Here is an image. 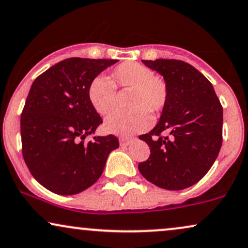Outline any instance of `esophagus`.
I'll return each mask as SVG.
<instances>
[{
  "label": "esophagus",
  "mask_w": 248,
  "mask_h": 248,
  "mask_svg": "<svg viewBox=\"0 0 248 248\" xmlns=\"http://www.w3.org/2000/svg\"><path fill=\"white\" fill-rule=\"evenodd\" d=\"M119 140H120V145L121 146H128L131 143L133 139H130V137H120Z\"/></svg>",
  "instance_id": "esophagus-1"
}]
</instances>
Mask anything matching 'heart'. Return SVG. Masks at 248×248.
Here are the masks:
<instances>
[{
	"label": "heart",
	"mask_w": 248,
	"mask_h": 248,
	"mask_svg": "<svg viewBox=\"0 0 248 248\" xmlns=\"http://www.w3.org/2000/svg\"><path fill=\"white\" fill-rule=\"evenodd\" d=\"M112 81L97 75L88 86V101L98 114L108 115L117 108V88L130 89L129 109H119L105 120L106 131L115 135H130L151 126L150 112L159 113L168 102V86L152 68L136 62H124L111 73Z\"/></svg>",
	"instance_id": "1"
}]
</instances>
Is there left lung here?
I'll return each mask as SVG.
<instances>
[{
    "label": "left lung",
    "mask_w": 248,
    "mask_h": 248,
    "mask_svg": "<svg viewBox=\"0 0 248 248\" xmlns=\"http://www.w3.org/2000/svg\"><path fill=\"white\" fill-rule=\"evenodd\" d=\"M164 77L168 102L156 126L140 135L150 146L140 174L166 190L186 189L207 174L222 145L223 108L212 83L177 59L142 61Z\"/></svg>",
    "instance_id": "obj_1"
}]
</instances>
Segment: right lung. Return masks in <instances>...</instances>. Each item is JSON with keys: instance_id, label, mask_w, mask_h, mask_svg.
Returning <instances> with one entry per match:
<instances>
[{"instance_id": "add662e5", "label": "right lung", "mask_w": 248, "mask_h": 248, "mask_svg": "<svg viewBox=\"0 0 248 248\" xmlns=\"http://www.w3.org/2000/svg\"><path fill=\"white\" fill-rule=\"evenodd\" d=\"M117 59L67 58L39 75L20 118L23 156L33 177L51 192L71 196L101 177L113 135L95 134L102 118L88 101V86Z\"/></svg>"}]
</instances>
